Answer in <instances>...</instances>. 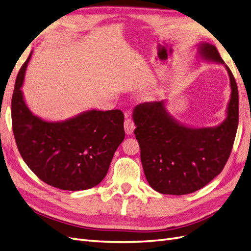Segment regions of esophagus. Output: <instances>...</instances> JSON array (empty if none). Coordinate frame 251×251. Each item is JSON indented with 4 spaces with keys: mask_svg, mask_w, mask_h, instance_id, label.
Here are the masks:
<instances>
[{
    "mask_svg": "<svg viewBox=\"0 0 251 251\" xmlns=\"http://www.w3.org/2000/svg\"><path fill=\"white\" fill-rule=\"evenodd\" d=\"M135 128V124H134V120L131 117H127L125 120V131L127 135H131L134 131Z\"/></svg>",
    "mask_w": 251,
    "mask_h": 251,
    "instance_id": "esophagus-1",
    "label": "esophagus"
}]
</instances>
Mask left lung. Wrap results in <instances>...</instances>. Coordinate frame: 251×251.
<instances>
[{"instance_id":"left-lung-1","label":"left lung","mask_w":251,"mask_h":251,"mask_svg":"<svg viewBox=\"0 0 251 251\" xmlns=\"http://www.w3.org/2000/svg\"><path fill=\"white\" fill-rule=\"evenodd\" d=\"M200 53L224 64L214 45L202 44ZM225 65V64H224ZM227 118L210 128H189L176 123L163 101L138 104L134 110V134L140 147L146 178L160 194L186 195L204 187L224 169L230 156L239 125V92L233 74Z\"/></svg>"}]
</instances>
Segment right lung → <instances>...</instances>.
<instances>
[{
    "label": "right lung",
    "instance_id": "1",
    "mask_svg": "<svg viewBox=\"0 0 251 251\" xmlns=\"http://www.w3.org/2000/svg\"><path fill=\"white\" fill-rule=\"evenodd\" d=\"M30 57L18 73L11 100L12 131L23 160L53 187L83 191L96 186L125 138L124 113L92 110L64 123L34 116L21 91Z\"/></svg>",
    "mask_w": 251,
    "mask_h": 251
}]
</instances>
